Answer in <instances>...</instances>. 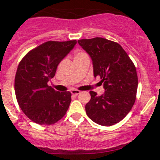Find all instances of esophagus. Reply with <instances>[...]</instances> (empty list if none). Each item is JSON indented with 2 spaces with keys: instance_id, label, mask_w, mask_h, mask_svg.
<instances>
[{
  "instance_id": "34e87169",
  "label": "esophagus",
  "mask_w": 160,
  "mask_h": 160,
  "mask_svg": "<svg viewBox=\"0 0 160 160\" xmlns=\"http://www.w3.org/2000/svg\"><path fill=\"white\" fill-rule=\"evenodd\" d=\"M71 93H72V95H74V96H77L79 93H80V91L78 90H72V91H71Z\"/></svg>"
}]
</instances>
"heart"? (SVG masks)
Segmentation results:
<instances>
[{"mask_svg":"<svg viewBox=\"0 0 160 160\" xmlns=\"http://www.w3.org/2000/svg\"><path fill=\"white\" fill-rule=\"evenodd\" d=\"M88 55L86 54L83 52H77L75 53V56H74V59H81V58L85 57Z\"/></svg>","mask_w":160,"mask_h":160,"instance_id":"1","label":"heart"}]
</instances>
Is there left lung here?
Wrapping results in <instances>:
<instances>
[{
    "mask_svg": "<svg viewBox=\"0 0 160 160\" xmlns=\"http://www.w3.org/2000/svg\"><path fill=\"white\" fill-rule=\"evenodd\" d=\"M91 57L94 77H101L105 92L98 96L90 91L91 98L85 106L93 122L111 126L121 122L135 104L138 88L136 68L123 48L115 42L96 37L78 40Z\"/></svg>",
    "mask_w": 160,
    "mask_h": 160,
    "instance_id": "8db88e82",
    "label": "left lung"
}]
</instances>
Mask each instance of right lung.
Returning a JSON list of instances; mask_svg holds the SVG:
<instances>
[{
  "label": "right lung",
  "instance_id": "right-lung-1",
  "mask_svg": "<svg viewBox=\"0 0 160 160\" xmlns=\"http://www.w3.org/2000/svg\"><path fill=\"white\" fill-rule=\"evenodd\" d=\"M76 44V40L46 42L28 52L19 62L14 79L15 96L19 107L32 122L53 125L67 113L71 93L56 91L48 82Z\"/></svg>",
  "mask_w": 160,
  "mask_h": 160
}]
</instances>
